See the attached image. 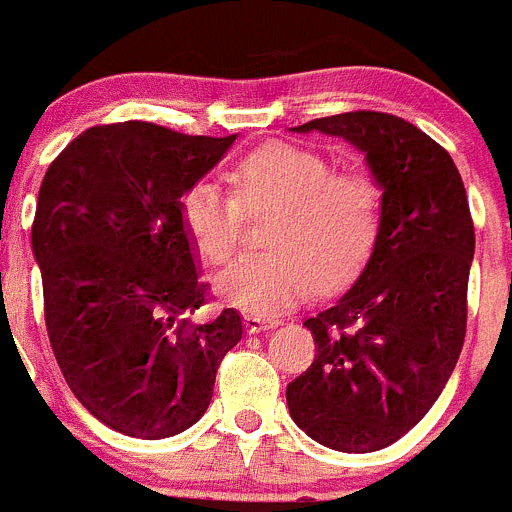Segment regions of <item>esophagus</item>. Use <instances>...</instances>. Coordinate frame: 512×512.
Masks as SVG:
<instances>
[{
    "label": "esophagus",
    "mask_w": 512,
    "mask_h": 512,
    "mask_svg": "<svg viewBox=\"0 0 512 512\" xmlns=\"http://www.w3.org/2000/svg\"><path fill=\"white\" fill-rule=\"evenodd\" d=\"M275 326H280V318H270V315H255V313L245 315L247 333L270 331V328H275Z\"/></svg>",
    "instance_id": "obj_1"
}]
</instances>
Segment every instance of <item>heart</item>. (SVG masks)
<instances>
[{"label": "heart", "mask_w": 512, "mask_h": 512, "mask_svg": "<svg viewBox=\"0 0 512 512\" xmlns=\"http://www.w3.org/2000/svg\"><path fill=\"white\" fill-rule=\"evenodd\" d=\"M234 194L209 179L181 191L176 214L199 260L224 267L240 252L248 214H270V252L245 257L219 283L232 308L275 315L318 283L341 290L366 270L384 229V191L361 171H336L313 148L270 141L229 166Z\"/></svg>", "instance_id": "b5f03b06"}]
</instances>
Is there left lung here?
<instances>
[{
    "instance_id": "left-lung-1",
    "label": "left lung",
    "mask_w": 512,
    "mask_h": 512,
    "mask_svg": "<svg viewBox=\"0 0 512 512\" xmlns=\"http://www.w3.org/2000/svg\"><path fill=\"white\" fill-rule=\"evenodd\" d=\"M298 131L364 151L384 189V229L356 285L303 323L318 348L285 391L290 417L331 450H384L432 409L465 343L467 191L452 156L404 118L353 111Z\"/></svg>"
}]
</instances>
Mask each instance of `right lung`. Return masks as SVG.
<instances>
[{
  "label": "right lung",
  "instance_id": "right-lung-1",
  "mask_svg": "<svg viewBox=\"0 0 512 512\" xmlns=\"http://www.w3.org/2000/svg\"><path fill=\"white\" fill-rule=\"evenodd\" d=\"M234 138L143 121L93 126L42 179L32 250L52 353L80 404L128 437H174L199 422L242 338L234 308L189 321L207 285L176 214L181 191Z\"/></svg>",
  "mask_w": 512,
  "mask_h": 512
}]
</instances>
